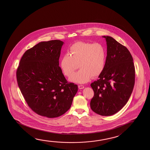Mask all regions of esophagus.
<instances>
[{
	"label": "esophagus",
	"mask_w": 150,
	"mask_h": 150,
	"mask_svg": "<svg viewBox=\"0 0 150 150\" xmlns=\"http://www.w3.org/2000/svg\"><path fill=\"white\" fill-rule=\"evenodd\" d=\"M79 88L80 89H82L84 88V86L80 85H79Z\"/></svg>",
	"instance_id": "esophagus-1"
}]
</instances>
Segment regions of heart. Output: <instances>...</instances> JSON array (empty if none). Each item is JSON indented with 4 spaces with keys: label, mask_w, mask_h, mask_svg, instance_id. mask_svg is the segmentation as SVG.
<instances>
[{
    "label": "heart",
    "mask_w": 150,
    "mask_h": 150,
    "mask_svg": "<svg viewBox=\"0 0 150 150\" xmlns=\"http://www.w3.org/2000/svg\"><path fill=\"white\" fill-rule=\"evenodd\" d=\"M106 60V50L100 43L77 42L69 47V53L62 57L60 67L65 76L69 77L73 82L85 83L91 78L100 76L104 70ZM79 66H78V64Z\"/></svg>",
    "instance_id": "heart-1"
}]
</instances>
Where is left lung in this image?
<instances>
[{
	"label": "left lung",
	"instance_id": "1",
	"mask_svg": "<svg viewBox=\"0 0 150 150\" xmlns=\"http://www.w3.org/2000/svg\"><path fill=\"white\" fill-rule=\"evenodd\" d=\"M106 39L107 53L106 64L97 81L91 83L94 95L90 106L95 113L109 116L125 106L135 83V67L128 49L113 38Z\"/></svg>",
	"mask_w": 150,
	"mask_h": 150
}]
</instances>
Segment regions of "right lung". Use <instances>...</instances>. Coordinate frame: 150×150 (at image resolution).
Here are the masks:
<instances>
[{
  "instance_id": "right-lung-1",
  "label": "right lung",
  "mask_w": 150,
  "mask_h": 150,
  "mask_svg": "<svg viewBox=\"0 0 150 150\" xmlns=\"http://www.w3.org/2000/svg\"><path fill=\"white\" fill-rule=\"evenodd\" d=\"M64 42H41L25 52L16 75L18 86L28 105L39 115L55 118L71 107L78 86L68 83L59 67Z\"/></svg>"
}]
</instances>
